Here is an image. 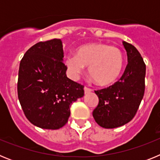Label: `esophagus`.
<instances>
[{"mask_svg": "<svg viewBox=\"0 0 160 160\" xmlns=\"http://www.w3.org/2000/svg\"><path fill=\"white\" fill-rule=\"evenodd\" d=\"M92 91H93V90H91V89L88 88V87H84V92H85V94H88V93L92 92Z\"/></svg>", "mask_w": 160, "mask_h": 160, "instance_id": "obj_1", "label": "esophagus"}]
</instances>
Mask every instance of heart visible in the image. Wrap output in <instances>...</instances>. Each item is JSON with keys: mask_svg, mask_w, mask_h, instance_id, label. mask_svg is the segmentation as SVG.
I'll return each instance as SVG.
<instances>
[{"mask_svg": "<svg viewBox=\"0 0 160 160\" xmlns=\"http://www.w3.org/2000/svg\"><path fill=\"white\" fill-rule=\"evenodd\" d=\"M67 70L76 79L82 73L85 66L100 86L112 84L120 76L123 68V55L116 46L107 44H89L78 48L76 55H68L65 60Z\"/></svg>", "mask_w": 160, "mask_h": 160, "instance_id": "obj_1", "label": "heart"}]
</instances>
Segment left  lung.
I'll return each mask as SVG.
<instances>
[{
	"mask_svg": "<svg viewBox=\"0 0 160 160\" xmlns=\"http://www.w3.org/2000/svg\"><path fill=\"white\" fill-rule=\"evenodd\" d=\"M128 64L123 74L111 87L97 90L98 104L93 117L100 127L116 128L135 117L145 90L146 65L141 54L131 44L123 42Z\"/></svg>",
	"mask_w": 160,
	"mask_h": 160,
	"instance_id": "8db88e82",
	"label": "left lung"
}]
</instances>
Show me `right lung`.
Masks as SVG:
<instances>
[{"label": "right lung", "mask_w": 160, "mask_h": 160, "mask_svg": "<svg viewBox=\"0 0 160 160\" xmlns=\"http://www.w3.org/2000/svg\"><path fill=\"white\" fill-rule=\"evenodd\" d=\"M60 39L29 48L20 62L18 94L29 122L42 129L57 130L67 122L70 106L83 97V86L68 78Z\"/></svg>", "instance_id": "add662e5"}]
</instances>
